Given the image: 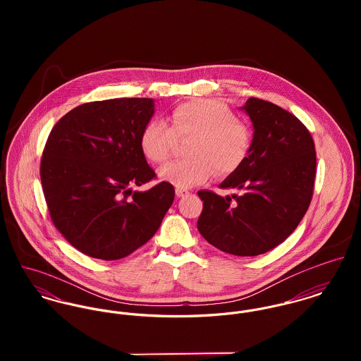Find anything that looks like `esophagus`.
<instances>
[{"label":"esophagus","instance_id":"1","mask_svg":"<svg viewBox=\"0 0 361 361\" xmlns=\"http://www.w3.org/2000/svg\"><path fill=\"white\" fill-rule=\"evenodd\" d=\"M175 193H176L178 197H185V196L189 195V190H186V189H179V188H178V189L175 190Z\"/></svg>","mask_w":361,"mask_h":361}]
</instances>
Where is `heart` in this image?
Returning a JSON list of instances; mask_svg holds the SVG:
<instances>
[{
  "label": "heart",
  "mask_w": 361,
  "mask_h": 361,
  "mask_svg": "<svg viewBox=\"0 0 361 361\" xmlns=\"http://www.w3.org/2000/svg\"><path fill=\"white\" fill-rule=\"evenodd\" d=\"M169 118L171 125L161 119L146 123L140 147L150 161L164 164L176 153L179 140L193 139L188 150L190 158L159 169V178L179 189L203 183L214 172L218 176L233 173L252 152V128L225 104L214 100L179 104Z\"/></svg>",
  "instance_id": "obj_1"
}]
</instances>
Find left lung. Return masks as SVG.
I'll return each mask as SVG.
<instances>
[{
  "label": "left lung",
  "instance_id": "left-lung-1",
  "mask_svg": "<svg viewBox=\"0 0 361 361\" xmlns=\"http://www.w3.org/2000/svg\"><path fill=\"white\" fill-rule=\"evenodd\" d=\"M243 109L253 128L252 152L222 189L232 196L197 192L202 236L233 256H258L281 245L309 209L315 179V147L309 129L275 104L250 97Z\"/></svg>",
  "mask_w": 361,
  "mask_h": 361
}]
</instances>
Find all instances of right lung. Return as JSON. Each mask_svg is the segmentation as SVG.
I'll return each instance as SVG.
<instances>
[{
    "label": "right lung",
    "instance_id": "1",
    "mask_svg": "<svg viewBox=\"0 0 361 361\" xmlns=\"http://www.w3.org/2000/svg\"><path fill=\"white\" fill-rule=\"evenodd\" d=\"M152 99L82 104L52 128L40 178L54 226L79 252L105 261L132 255L158 231L175 199L169 182L132 192L155 172L140 147Z\"/></svg>",
    "mask_w": 361,
    "mask_h": 361
}]
</instances>
